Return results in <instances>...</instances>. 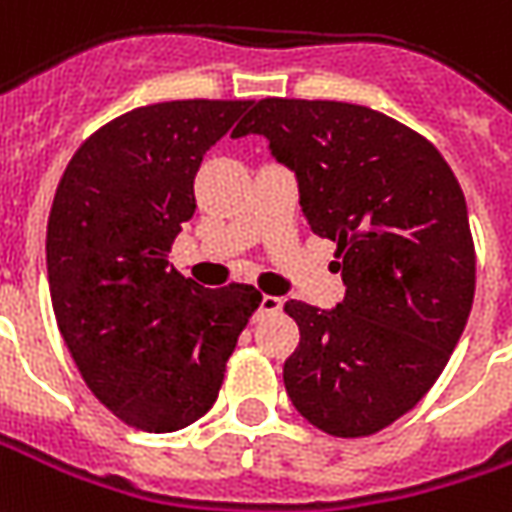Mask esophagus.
I'll return each instance as SVG.
<instances>
[{
	"label": "esophagus",
	"mask_w": 512,
	"mask_h": 512,
	"mask_svg": "<svg viewBox=\"0 0 512 512\" xmlns=\"http://www.w3.org/2000/svg\"><path fill=\"white\" fill-rule=\"evenodd\" d=\"M280 310L282 299H277V296H260V302H257V318L274 316V313H280Z\"/></svg>",
	"instance_id": "34e87169"
}]
</instances>
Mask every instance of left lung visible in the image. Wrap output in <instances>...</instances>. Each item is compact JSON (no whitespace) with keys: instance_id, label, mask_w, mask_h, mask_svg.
Instances as JSON below:
<instances>
[{"instance_id":"1","label":"left lung","mask_w":512,"mask_h":512,"mask_svg":"<svg viewBox=\"0 0 512 512\" xmlns=\"http://www.w3.org/2000/svg\"><path fill=\"white\" fill-rule=\"evenodd\" d=\"M232 135L266 138L296 174L310 230L338 244L341 305H285L302 335L285 391L318 430L374 435L430 391L471 313L477 260L457 177L427 138L363 105L260 99Z\"/></svg>"}]
</instances>
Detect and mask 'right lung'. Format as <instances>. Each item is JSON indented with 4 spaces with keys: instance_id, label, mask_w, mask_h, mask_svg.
Returning a JSON list of instances; mask_svg holds the SVG:
<instances>
[{
    "instance_id": "add662e5",
    "label": "right lung",
    "mask_w": 512,
    "mask_h": 512,
    "mask_svg": "<svg viewBox=\"0 0 512 512\" xmlns=\"http://www.w3.org/2000/svg\"><path fill=\"white\" fill-rule=\"evenodd\" d=\"M252 102L182 99L135 107L71 157L46 224L57 327L85 385L144 432H174L213 407L252 285L207 291L169 266L194 177Z\"/></svg>"
}]
</instances>
